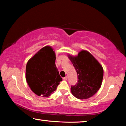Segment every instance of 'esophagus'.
<instances>
[{
    "mask_svg": "<svg viewBox=\"0 0 126 126\" xmlns=\"http://www.w3.org/2000/svg\"><path fill=\"white\" fill-rule=\"evenodd\" d=\"M67 79H68V77H67V76H65V77H63V80H67Z\"/></svg>",
    "mask_w": 126,
    "mask_h": 126,
    "instance_id": "34e87169",
    "label": "esophagus"
}]
</instances>
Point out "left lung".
<instances>
[{
  "label": "left lung",
  "mask_w": 126,
  "mask_h": 126,
  "mask_svg": "<svg viewBox=\"0 0 126 126\" xmlns=\"http://www.w3.org/2000/svg\"><path fill=\"white\" fill-rule=\"evenodd\" d=\"M77 75L78 81L71 86L73 95L79 99H86L96 94L101 87L103 69L92 54L82 50L76 57L69 56Z\"/></svg>",
  "instance_id": "1"
}]
</instances>
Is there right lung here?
<instances>
[{"label":"right lung","instance_id":"right-lung-1","mask_svg":"<svg viewBox=\"0 0 126 126\" xmlns=\"http://www.w3.org/2000/svg\"><path fill=\"white\" fill-rule=\"evenodd\" d=\"M55 61L56 56L52 48L45 46L27 62L26 79L30 89L38 96H49L63 80Z\"/></svg>","mask_w":126,"mask_h":126}]
</instances>
